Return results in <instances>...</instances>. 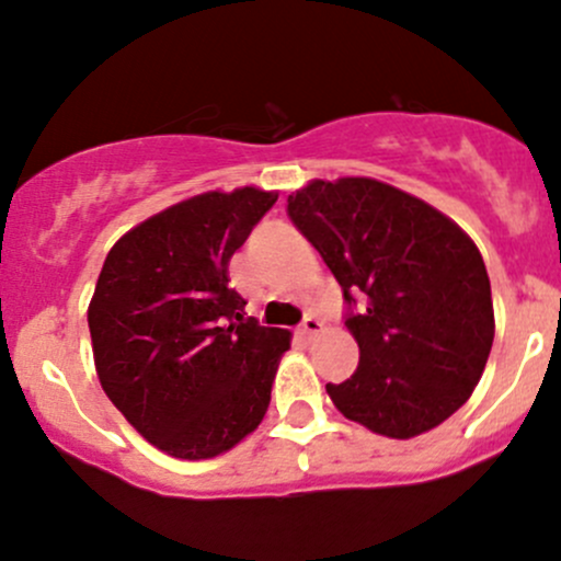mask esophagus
<instances>
[{"instance_id": "esophagus-1", "label": "esophagus", "mask_w": 561, "mask_h": 561, "mask_svg": "<svg viewBox=\"0 0 561 561\" xmlns=\"http://www.w3.org/2000/svg\"><path fill=\"white\" fill-rule=\"evenodd\" d=\"M322 330V322L317 320L314 314H306L304 322H300V335H306V339H311V335H317Z\"/></svg>"}]
</instances>
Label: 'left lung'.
Returning <instances> with one entry per match:
<instances>
[{"label":"left lung","mask_w":561,"mask_h":561,"mask_svg":"<svg viewBox=\"0 0 561 561\" xmlns=\"http://www.w3.org/2000/svg\"><path fill=\"white\" fill-rule=\"evenodd\" d=\"M293 226L341 285L359 365L330 400L387 438L446 422L479 385L494 341L492 287L470 236L422 198L368 176L287 196Z\"/></svg>","instance_id":"obj_1"}]
</instances>
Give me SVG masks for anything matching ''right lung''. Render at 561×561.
<instances>
[{
  "instance_id": "obj_1",
  "label": "right lung",
  "mask_w": 561,
  "mask_h": 561,
  "mask_svg": "<svg viewBox=\"0 0 561 561\" xmlns=\"http://www.w3.org/2000/svg\"><path fill=\"white\" fill-rule=\"evenodd\" d=\"M274 204L257 187L193 196L117 239L99 274L88 306L99 381L176 459L233 449L268 409L290 333L244 317L228 263Z\"/></svg>"
}]
</instances>
